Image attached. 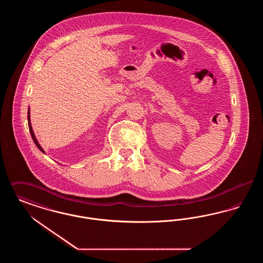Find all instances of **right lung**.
<instances>
[{
    "label": "right lung",
    "mask_w": 263,
    "mask_h": 263,
    "mask_svg": "<svg viewBox=\"0 0 263 263\" xmlns=\"http://www.w3.org/2000/svg\"><path fill=\"white\" fill-rule=\"evenodd\" d=\"M27 121H28V128H29V131H30V134H31V137H32V140H33L34 144L36 145V147H37L38 149L41 151L42 153H45V152H44V150H43V149L41 148V146L39 145L37 139L35 138V135H34V132H33V130H32V127H31V123H30V110H29V108H28V111H27Z\"/></svg>",
    "instance_id": "add662e5"
}]
</instances>
